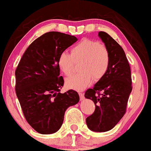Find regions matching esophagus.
Wrapping results in <instances>:
<instances>
[{
    "instance_id": "34e87169",
    "label": "esophagus",
    "mask_w": 151,
    "mask_h": 151,
    "mask_svg": "<svg viewBox=\"0 0 151 151\" xmlns=\"http://www.w3.org/2000/svg\"><path fill=\"white\" fill-rule=\"evenodd\" d=\"M79 96H80V98H81V101H83V100H84V95L83 94L82 92H79Z\"/></svg>"
}]
</instances>
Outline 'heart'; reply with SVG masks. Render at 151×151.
Wrapping results in <instances>:
<instances>
[{
    "mask_svg": "<svg viewBox=\"0 0 151 151\" xmlns=\"http://www.w3.org/2000/svg\"><path fill=\"white\" fill-rule=\"evenodd\" d=\"M81 72L66 79V85L76 90H83L92 83L93 78L99 81L107 73L110 65V54L104 45L96 40L84 39L71 48L70 55L62 52L57 59V65L65 75L73 71L74 62H81Z\"/></svg>",
    "mask_w": 151,
    "mask_h": 151,
    "instance_id": "b5f03b06",
    "label": "heart"
}]
</instances>
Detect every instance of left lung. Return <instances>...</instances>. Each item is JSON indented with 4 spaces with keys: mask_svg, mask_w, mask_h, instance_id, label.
<instances>
[{
    "mask_svg": "<svg viewBox=\"0 0 151 151\" xmlns=\"http://www.w3.org/2000/svg\"><path fill=\"white\" fill-rule=\"evenodd\" d=\"M99 36L109 52V68L84 96L96 105L94 113L86 119L88 128L104 132L112 129L125 114L132 88L131 70L124 50L106 32H99Z\"/></svg>",
    "mask_w": 151,
    "mask_h": 151,
    "instance_id": "left-lung-1",
    "label": "left lung"
}]
</instances>
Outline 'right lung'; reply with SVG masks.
<instances>
[{"label":"right lung","instance_id":"obj_1","mask_svg":"<svg viewBox=\"0 0 151 151\" xmlns=\"http://www.w3.org/2000/svg\"><path fill=\"white\" fill-rule=\"evenodd\" d=\"M77 40L61 32L45 33L30 44L15 72L16 96L24 116L43 135L58 131L67 108L80 100L73 89L60 92L64 79L57 65L59 54Z\"/></svg>","mask_w":151,"mask_h":151}]
</instances>
